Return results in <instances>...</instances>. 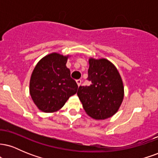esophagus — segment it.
<instances>
[{"label": "esophagus", "mask_w": 158, "mask_h": 158, "mask_svg": "<svg viewBox=\"0 0 158 158\" xmlns=\"http://www.w3.org/2000/svg\"><path fill=\"white\" fill-rule=\"evenodd\" d=\"M77 85H78V86H80L81 85V79H77Z\"/></svg>", "instance_id": "1"}]
</instances>
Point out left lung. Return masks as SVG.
<instances>
[{
	"mask_svg": "<svg viewBox=\"0 0 158 158\" xmlns=\"http://www.w3.org/2000/svg\"><path fill=\"white\" fill-rule=\"evenodd\" d=\"M89 86H80L77 95L85 111L94 119L109 118L118 111L124 86L117 68L108 59L89 58Z\"/></svg>",
	"mask_w": 158,
	"mask_h": 158,
	"instance_id": "8db88e82",
	"label": "left lung"
}]
</instances>
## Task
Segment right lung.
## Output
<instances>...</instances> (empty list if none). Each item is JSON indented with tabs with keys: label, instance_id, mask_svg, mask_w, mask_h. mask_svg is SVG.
I'll list each match as a JSON object with an SVG mask.
<instances>
[{
	"label": "right lung",
	"instance_id": "obj_1",
	"mask_svg": "<svg viewBox=\"0 0 158 158\" xmlns=\"http://www.w3.org/2000/svg\"><path fill=\"white\" fill-rule=\"evenodd\" d=\"M70 55L52 52L40 60L31 74L30 94L37 108L45 113L60 110L78 85L70 77L66 63Z\"/></svg>",
	"mask_w": 158,
	"mask_h": 158
}]
</instances>
